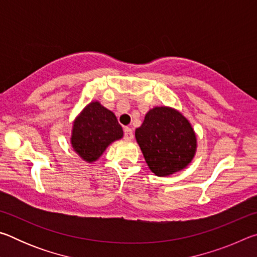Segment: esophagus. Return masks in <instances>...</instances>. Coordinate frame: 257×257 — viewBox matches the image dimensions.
<instances>
[{
	"label": "esophagus",
	"mask_w": 257,
	"mask_h": 257,
	"mask_svg": "<svg viewBox=\"0 0 257 257\" xmlns=\"http://www.w3.org/2000/svg\"><path fill=\"white\" fill-rule=\"evenodd\" d=\"M133 138H134V133H133L132 128L125 127L124 128V139H127V141H132Z\"/></svg>",
	"instance_id": "34e87169"
}]
</instances>
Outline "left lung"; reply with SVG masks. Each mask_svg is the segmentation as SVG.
Returning a JSON list of instances; mask_svg holds the SVG:
<instances>
[{"label": "left lung", "instance_id": "1", "mask_svg": "<svg viewBox=\"0 0 257 257\" xmlns=\"http://www.w3.org/2000/svg\"><path fill=\"white\" fill-rule=\"evenodd\" d=\"M135 137L151 171L159 177L185 169L196 153L197 139L193 127L172 107L150 110Z\"/></svg>", "mask_w": 257, "mask_h": 257}]
</instances>
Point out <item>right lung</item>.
I'll use <instances>...</instances> for the list:
<instances>
[{
	"instance_id": "1",
	"label": "right lung",
	"mask_w": 257,
	"mask_h": 257,
	"mask_svg": "<svg viewBox=\"0 0 257 257\" xmlns=\"http://www.w3.org/2000/svg\"><path fill=\"white\" fill-rule=\"evenodd\" d=\"M122 136V127L114 113L96 101L89 103L76 118L71 145L82 160L92 163L104 153L111 143Z\"/></svg>"
}]
</instances>
